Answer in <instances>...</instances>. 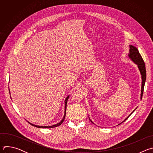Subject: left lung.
I'll return each instance as SVG.
<instances>
[{
  "label": "left lung",
  "instance_id": "left-lung-1",
  "mask_svg": "<svg viewBox=\"0 0 153 153\" xmlns=\"http://www.w3.org/2000/svg\"><path fill=\"white\" fill-rule=\"evenodd\" d=\"M128 56L129 57V59H131L133 62H134L138 67V68L140 71V73L141 74L142 76V87H141V94H140V99L142 100V96H143V90H144V86H145V83L146 81V68H145V65L144 63V61L141 56V55L140 54L137 48L136 47H135L134 46H133L131 45H129V53L128 54ZM137 109V108H136ZM135 110L131 113L122 122H125L131 115L132 114V113L136 110ZM89 119L90 120V121L94 124L91 120L90 119V118L89 117Z\"/></svg>",
  "mask_w": 153,
  "mask_h": 153
}]
</instances>
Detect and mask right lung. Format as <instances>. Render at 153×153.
<instances>
[{
	"mask_svg": "<svg viewBox=\"0 0 153 153\" xmlns=\"http://www.w3.org/2000/svg\"><path fill=\"white\" fill-rule=\"evenodd\" d=\"M9 90H10V89H9ZM69 96H68V97L65 99V114H64V116H63V119H62V120L60 122H59L58 123H57V124H55V125H51V126H39V125H34V124H33V123H30V122H28L30 125H33V126H35V127H37V128H54V127H57V126H59V125H60L62 123H63V120H64V119H65V115H66V110H67V101H68V98H69Z\"/></svg>",
	"mask_w": 153,
	"mask_h": 153,
	"instance_id": "obj_1",
	"label": "right lung"
}]
</instances>
